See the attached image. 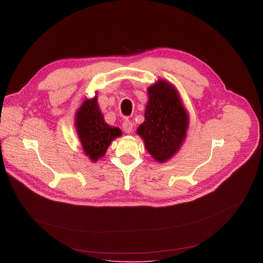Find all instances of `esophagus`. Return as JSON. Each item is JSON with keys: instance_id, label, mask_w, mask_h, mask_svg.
Masks as SVG:
<instances>
[{"instance_id": "34e87169", "label": "esophagus", "mask_w": 263, "mask_h": 263, "mask_svg": "<svg viewBox=\"0 0 263 263\" xmlns=\"http://www.w3.org/2000/svg\"><path fill=\"white\" fill-rule=\"evenodd\" d=\"M122 129L127 134H130L133 130V123L130 120H124L122 123Z\"/></svg>"}]
</instances>
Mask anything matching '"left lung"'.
I'll return each mask as SVG.
<instances>
[{
	"instance_id": "8db88e82",
	"label": "left lung",
	"mask_w": 263,
	"mask_h": 263,
	"mask_svg": "<svg viewBox=\"0 0 263 263\" xmlns=\"http://www.w3.org/2000/svg\"><path fill=\"white\" fill-rule=\"evenodd\" d=\"M145 120L136 132L159 163L171 160L185 141L190 117L178 89L166 80L148 87Z\"/></svg>"
}]
</instances>
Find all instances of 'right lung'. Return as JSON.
I'll return each mask as SVG.
<instances>
[{
    "label": "right lung",
    "instance_id": "add662e5",
    "mask_svg": "<svg viewBox=\"0 0 263 263\" xmlns=\"http://www.w3.org/2000/svg\"><path fill=\"white\" fill-rule=\"evenodd\" d=\"M74 127L83 149V153L91 162L104 157L107 148L121 130L107 124L98 104L97 92L92 98H86L77 109Z\"/></svg>",
    "mask_w": 263,
    "mask_h": 263
}]
</instances>
